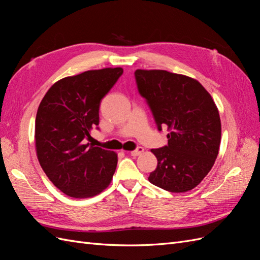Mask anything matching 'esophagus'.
Here are the masks:
<instances>
[{"mask_svg": "<svg viewBox=\"0 0 260 260\" xmlns=\"http://www.w3.org/2000/svg\"><path fill=\"white\" fill-rule=\"evenodd\" d=\"M144 152V148L142 147V146H138L135 151H132L131 152V155L132 156H135V157H137V156H139V155H141Z\"/></svg>", "mask_w": 260, "mask_h": 260, "instance_id": "esophagus-1", "label": "esophagus"}]
</instances>
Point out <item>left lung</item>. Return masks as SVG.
<instances>
[{
  "label": "left lung",
  "instance_id": "1",
  "mask_svg": "<svg viewBox=\"0 0 260 260\" xmlns=\"http://www.w3.org/2000/svg\"><path fill=\"white\" fill-rule=\"evenodd\" d=\"M135 77L157 129L167 125L170 130L168 144L152 149L157 167L148 180L169 192L190 191L207 176L218 156L221 122L215 102L190 77L142 69Z\"/></svg>",
  "mask_w": 260,
  "mask_h": 260
}]
</instances>
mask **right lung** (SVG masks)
Here are the masks:
<instances>
[{
  "instance_id": "right-lung-1",
  "label": "right lung",
  "mask_w": 260,
  "mask_h": 260,
  "mask_svg": "<svg viewBox=\"0 0 260 260\" xmlns=\"http://www.w3.org/2000/svg\"><path fill=\"white\" fill-rule=\"evenodd\" d=\"M123 74L120 67L89 70L54 83L36 117L39 162L53 184L68 196L85 199L108 186L117 155L92 143L100 129L101 101Z\"/></svg>"
}]
</instances>
